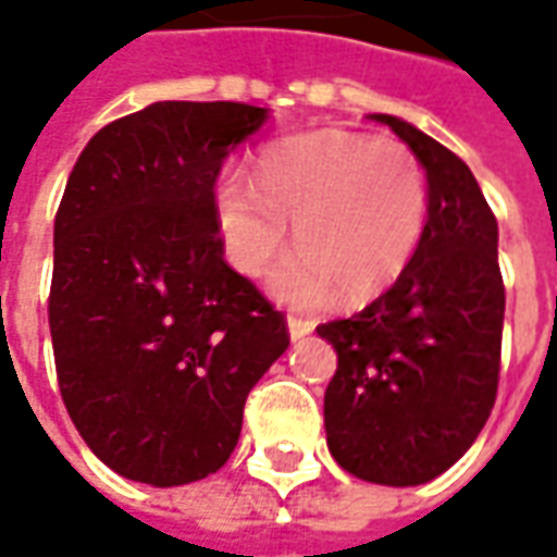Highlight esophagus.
<instances>
[{
  "instance_id": "esophagus-1",
  "label": "esophagus",
  "mask_w": 557,
  "mask_h": 557,
  "mask_svg": "<svg viewBox=\"0 0 557 557\" xmlns=\"http://www.w3.org/2000/svg\"><path fill=\"white\" fill-rule=\"evenodd\" d=\"M286 327H289V339L292 343H298V339H304L310 331H313V325L310 322H304V319H295V315H289L286 319Z\"/></svg>"
}]
</instances>
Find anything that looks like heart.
I'll use <instances>...</instances> for the list:
<instances>
[{"label":"heart","mask_w":557,"mask_h":557,"mask_svg":"<svg viewBox=\"0 0 557 557\" xmlns=\"http://www.w3.org/2000/svg\"><path fill=\"white\" fill-rule=\"evenodd\" d=\"M256 187L226 172L214 187V218L226 259L259 277L289 238L268 292L301 310L325 307L343 292L367 301L394 286L426 230L430 187L420 160L387 137L315 131L280 139L256 160Z\"/></svg>","instance_id":"heart-1"}]
</instances>
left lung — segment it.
I'll return each instance as SVG.
<instances>
[{
    "mask_svg": "<svg viewBox=\"0 0 557 557\" xmlns=\"http://www.w3.org/2000/svg\"><path fill=\"white\" fill-rule=\"evenodd\" d=\"M420 160L426 230L403 277L351 319L315 327L337 351L325 391L327 450L355 478L420 486L474 444L495 406L504 283L498 223L450 148L373 113Z\"/></svg>",
    "mask_w": 557,
    "mask_h": 557,
    "instance_id": "1",
    "label": "left lung"
}]
</instances>
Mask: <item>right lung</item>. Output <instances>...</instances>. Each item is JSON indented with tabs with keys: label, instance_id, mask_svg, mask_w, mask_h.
Instances as JSON below:
<instances>
[{
	"label": "right lung",
	"instance_id": "add662e5",
	"mask_svg": "<svg viewBox=\"0 0 557 557\" xmlns=\"http://www.w3.org/2000/svg\"><path fill=\"white\" fill-rule=\"evenodd\" d=\"M271 113L158 101L101 127L53 226L50 337L91 454L148 486L226 466L247 394L289 349L283 315L223 259L214 184Z\"/></svg>",
	"mask_w": 557,
	"mask_h": 557
}]
</instances>
